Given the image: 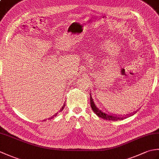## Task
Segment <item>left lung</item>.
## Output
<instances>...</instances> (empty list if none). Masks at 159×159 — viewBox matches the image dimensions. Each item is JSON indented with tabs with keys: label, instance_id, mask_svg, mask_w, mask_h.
<instances>
[{
	"label": "left lung",
	"instance_id": "1",
	"mask_svg": "<svg viewBox=\"0 0 159 159\" xmlns=\"http://www.w3.org/2000/svg\"><path fill=\"white\" fill-rule=\"evenodd\" d=\"M90 104H91V107H92V109L93 112L95 113L99 117L102 118V119H104V120H111V121H117V120H122L126 117V116H116V115H113V114H111L109 113H107L106 111H104L102 109H99V108L96 105L95 103H94L93 100L92 98V96L91 94H90ZM133 113H134V112H133ZM134 114H135V113H134Z\"/></svg>",
	"mask_w": 159,
	"mask_h": 159
}]
</instances>
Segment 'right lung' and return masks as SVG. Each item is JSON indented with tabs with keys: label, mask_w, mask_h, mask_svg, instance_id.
Returning a JSON list of instances; mask_svg holds the SVG:
<instances>
[{
	"label": "right lung",
	"mask_w": 159,
	"mask_h": 159,
	"mask_svg": "<svg viewBox=\"0 0 159 159\" xmlns=\"http://www.w3.org/2000/svg\"><path fill=\"white\" fill-rule=\"evenodd\" d=\"M65 104H63V106L61 107V110H60V111H63V109H64V107H65ZM57 116V114H55V115H54V116H52V117H51L50 118H49V120H50V119H52V118H54L55 117H56Z\"/></svg>",
	"instance_id": "add662e5"
}]
</instances>
